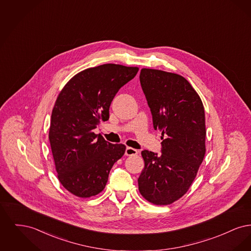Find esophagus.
Instances as JSON below:
<instances>
[{"instance_id":"1","label":"esophagus","mask_w":251,"mask_h":251,"mask_svg":"<svg viewBox=\"0 0 251 251\" xmlns=\"http://www.w3.org/2000/svg\"><path fill=\"white\" fill-rule=\"evenodd\" d=\"M136 154H138V151H137L135 149L127 147V149H126V151H125V155L132 156L136 155Z\"/></svg>"}]
</instances>
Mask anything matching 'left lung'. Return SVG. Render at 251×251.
Segmentation results:
<instances>
[{"instance_id":"1","label":"left lung","mask_w":251,"mask_h":251,"mask_svg":"<svg viewBox=\"0 0 251 251\" xmlns=\"http://www.w3.org/2000/svg\"><path fill=\"white\" fill-rule=\"evenodd\" d=\"M140 83L153 127L162 132V154L141 152L145 167L138 189L154 205H169L191 186L206 152L205 113L201 97L176 73L142 69Z\"/></svg>"}]
</instances>
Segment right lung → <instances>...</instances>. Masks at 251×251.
<instances>
[{"mask_svg": "<svg viewBox=\"0 0 251 251\" xmlns=\"http://www.w3.org/2000/svg\"><path fill=\"white\" fill-rule=\"evenodd\" d=\"M137 67L104 64L77 73L62 88L51 112L49 139L57 177L72 195L90 198L106 185L126 146L111 144L93 130L109 120V108Z\"/></svg>", "mask_w": 251, "mask_h": 251, "instance_id": "obj_1", "label": "right lung"}]
</instances>
